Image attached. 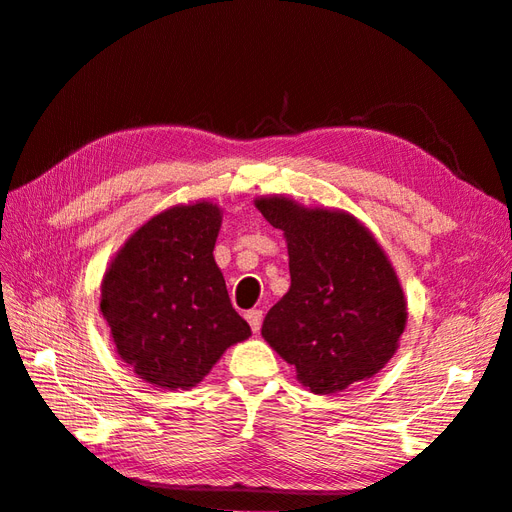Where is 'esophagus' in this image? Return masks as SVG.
<instances>
[{
	"mask_svg": "<svg viewBox=\"0 0 512 512\" xmlns=\"http://www.w3.org/2000/svg\"><path fill=\"white\" fill-rule=\"evenodd\" d=\"M245 320L250 322L252 331H254V333H258V331H260V327H262V309H250V312L245 314Z\"/></svg>",
	"mask_w": 512,
	"mask_h": 512,
	"instance_id": "obj_1",
	"label": "esophagus"
}]
</instances>
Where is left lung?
I'll return each mask as SVG.
<instances>
[{"label":"left lung","mask_w":512,"mask_h":512,"mask_svg":"<svg viewBox=\"0 0 512 512\" xmlns=\"http://www.w3.org/2000/svg\"><path fill=\"white\" fill-rule=\"evenodd\" d=\"M256 207L284 232L290 256V290L269 309L262 337L318 395L378 374L408 318L382 247L344 211L303 209L284 196Z\"/></svg>","instance_id":"1"}]
</instances>
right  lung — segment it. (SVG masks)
I'll use <instances>...</instances> for the list:
<instances>
[{
  "label": "right lung",
  "mask_w": 512,
  "mask_h": 512,
  "mask_svg": "<svg viewBox=\"0 0 512 512\" xmlns=\"http://www.w3.org/2000/svg\"><path fill=\"white\" fill-rule=\"evenodd\" d=\"M220 222L211 203L168 209L134 232L104 275L100 309L117 352L153 386L192 389L252 335L213 258Z\"/></svg>",
  "instance_id": "1"
}]
</instances>
